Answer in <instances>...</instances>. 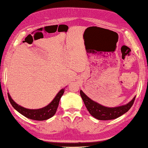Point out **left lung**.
Masks as SVG:
<instances>
[{
    "instance_id": "1",
    "label": "left lung",
    "mask_w": 148,
    "mask_h": 148,
    "mask_svg": "<svg viewBox=\"0 0 148 148\" xmlns=\"http://www.w3.org/2000/svg\"><path fill=\"white\" fill-rule=\"evenodd\" d=\"M80 94L90 115L97 119L103 121L115 119L127 112L132 106L136 98L134 97L127 105L116 108H107L92 100L82 90L80 91Z\"/></svg>"
}]
</instances>
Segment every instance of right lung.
<instances>
[{
    "instance_id": "1",
    "label": "right lung",
    "mask_w": 148,
    "mask_h": 148,
    "mask_svg": "<svg viewBox=\"0 0 148 148\" xmlns=\"http://www.w3.org/2000/svg\"><path fill=\"white\" fill-rule=\"evenodd\" d=\"M64 90L65 88L62 89L58 93L54 100L52 101V102L48 104L47 106L43 108L38 109V110H29V109H26L25 108L21 107V106H19L18 104H17L15 101H14L11 98L10 96L9 93H8V96L11 105L13 106V108L16 110L18 111L19 113H21V115L32 120L44 121L51 118L55 115L57 111L58 105H59L60 98H61L62 96L64 93Z\"/></svg>"
}]
</instances>
